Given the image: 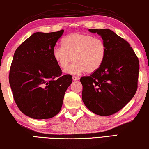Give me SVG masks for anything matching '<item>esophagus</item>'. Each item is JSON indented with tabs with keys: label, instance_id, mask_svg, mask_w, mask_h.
I'll return each instance as SVG.
<instances>
[{
	"label": "esophagus",
	"instance_id": "esophagus-1",
	"mask_svg": "<svg viewBox=\"0 0 149 149\" xmlns=\"http://www.w3.org/2000/svg\"><path fill=\"white\" fill-rule=\"evenodd\" d=\"M78 79H79V77H77L76 76H73L72 77V80H73V81H77V80H78Z\"/></svg>",
	"mask_w": 149,
	"mask_h": 149
}]
</instances>
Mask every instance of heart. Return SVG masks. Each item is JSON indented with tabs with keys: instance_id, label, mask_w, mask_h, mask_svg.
I'll use <instances>...</instances> for the list:
<instances>
[{
	"instance_id": "b5f03b06",
	"label": "heart",
	"mask_w": 149,
	"mask_h": 149,
	"mask_svg": "<svg viewBox=\"0 0 149 149\" xmlns=\"http://www.w3.org/2000/svg\"><path fill=\"white\" fill-rule=\"evenodd\" d=\"M62 46L53 49L52 56L58 65L66 68L73 58L74 62L65 70L70 74L83 72H96L104 62L106 47L100 38L81 33L68 34L62 40Z\"/></svg>"
}]
</instances>
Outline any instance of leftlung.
Here are the masks:
<instances>
[{
    "instance_id": "obj_1",
    "label": "left lung",
    "mask_w": 149,
    "mask_h": 149,
    "mask_svg": "<svg viewBox=\"0 0 149 149\" xmlns=\"http://www.w3.org/2000/svg\"><path fill=\"white\" fill-rule=\"evenodd\" d=\"M100 36L106 47L104 62L99 69L81 77L82 100L93 113L110 116L122 109L137 90L139 59L130 45L108 29H89Z\"/></svg>"
}]
</instances>
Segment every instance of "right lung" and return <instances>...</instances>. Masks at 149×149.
I'll use <instances>...</instances> for the list:
<instances>
[{
    "label": "right lung",
    "instance_id": "add662e5",
    "mask_svg": "<svg viewBox=\"0 0 149 149\" xmlns=\"http://www.w3.org/2000/svg\"><path fill=\"white\" fill-rule=\"evenodd\" d=\"M64 30L36 32L17 48L9 72L14 100L25 115L48 119L60 112L72 76H61L52 51Z\"/></svg>",
    "mask_w": 149,
    "mask_h": 149
}]
</instances>
